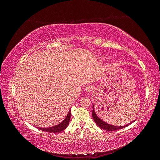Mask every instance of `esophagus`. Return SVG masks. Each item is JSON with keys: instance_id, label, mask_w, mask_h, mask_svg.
Masks as SVG:
<instances>
[{"instance_id": "1", "label": "esophagus", "mask_w": 160, "mask_h": 160, "mask_svg": "<svg viewBox=\"0 0 160 160\" xmlns=\"http://www.w3.org/2000/svg\"><path fill=\"white\" fill-rule=\"evenodd\" d=\"M92 89H93V87L91 85H88L85 88V91L88 92V93H90V92L92 91Z\"/></svg>"}]
</instances>
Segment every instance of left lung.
<instances>
[{
  "label": "left lung",
  "instance_id": "left-lung-1",
  "mask_svg": "<svg viewBox=\"0 0 160 160\" xmlns=\"http://www.w3.org/2000/svg\"><path fill=\"white\" fill-rule=\"evenodd\" d=\"M92 116H93V120L95 121V122L100 128L103 129L104 130H107V131H116V130L125 128L128 127L129 125L135 121V119L134 121H133L132 122L128 123L127 125H123V126H116V125H113L111 124L108 123L107 122H104L103 120L101 119L99 117H98V116L97 115V114L95 113V106L93 104V111H92Z\"/></svg>",
  "mask_w": 160,
  "mask_h": 160
}]
</instances>
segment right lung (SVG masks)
<instances>
[{
	"label": "right lung",
	"instance_id": "add662e5",
	"mask_svg": "<svg viewBox=\"0 0 160 160\" xmlns=\"http://www.w3.org/2000/svg\"><path fill=\"white\" fill-rule=\"evenodd\" d=\"M71 109L69 110L68 114L66 116V118L65 119L61 122L60 123H59L57 125H55V126L50 127V128H38L39 129L44 131V132H50V133H59L62 132V130H64L67 127V125H69L70 118H71Z\"/></svg>",
	"mask_w": 160,
	"mask_h": 160
}]
</instances>
